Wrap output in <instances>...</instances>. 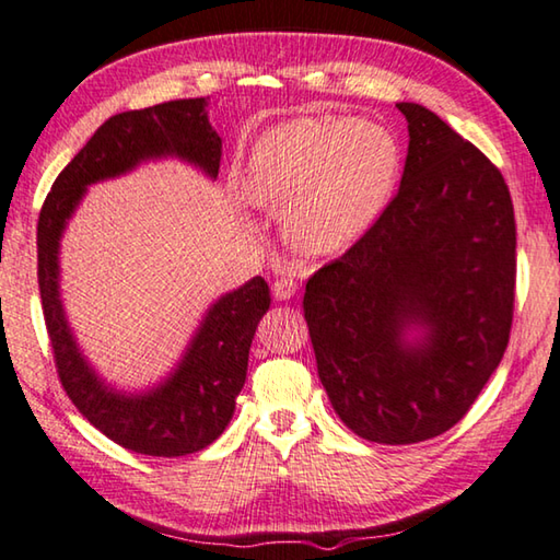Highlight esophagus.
Listing matches in <instances>:
<instances>
[{
    "label": "esophagus",
    "mask_w": 560,
    "mask_h": 560,
    "mask_svg": "<svg viewBox=\"0 0 560 560\" xmlns=\"http://www.w3.org/2000/svg\"><path fill=\"white\" fill-rule=\"evenodd\" d=\"M298 292V282L290 278V275H280L278 280L272 282V298L275 300H290Z\"/></svg>",
    "instance_id": "34e87169"
}]
</instances>
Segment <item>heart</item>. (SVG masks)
I'll use <instances>...</instances> for the list:
<instances>
[{
	"mask_svg": "<svg viewBox=\"0 0 560 560\" xmlns=\"http://www.w3.org/2000/svg\"><path fill=\"white\" fill-rule=\"evenodd\" d=\"M399 145L389 128L350 118H307L272 128L247 163L255 203L288 206L292 243L332 253L357 241L389 203Z\"/></svg>",
	"mask_w": 560,
	"mask_h": 560,
	"instance_id": "obj_1",
	"label": "heart"
}]
</instances>
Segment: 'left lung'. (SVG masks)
<instances>
[{
  "mask_svg": "<svg viewBox=\"0 0 560 560\" xmlns=\"http://www.w3.org/2000/svg\"><path fill=\"white\" fill-rule=\"evenodd\" d=\"M382 215L305 288L317 374L340 419L377 444H417L464 419L506 352L516 220L501 171L419 104ZM425 329L421 341L406 329Z\"/></svg>",
  "mask_w": 560,
  "mask_h": 560,
  "instance_id": "left-lung-1",
  "label": "left lung"
}]
</instances>
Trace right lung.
<instances>
[{"instance_id": "obj_1", "label": "right lung", "mask_w": 560, "mask_h": 560, "mask_svg": "<svg viewBox=\"0 0 560 560\" xmlns=\"http://www.w3.org/2000/svg\"><path fill=\"white\" fill-rule=\"evenodd\" d=\"M206 106L208 98H178L108 118L54 180L36 223V275L61 387L101 434L136 454H196L225 432L245 384L255 327L270 310V288L253 278L228 292L208 310L166 382L145 394H118L86 364L63 317L59 241L86 186L121 176L141 161L178 155L215 178L223 143Z\"/></svg>"}]
</instances>
